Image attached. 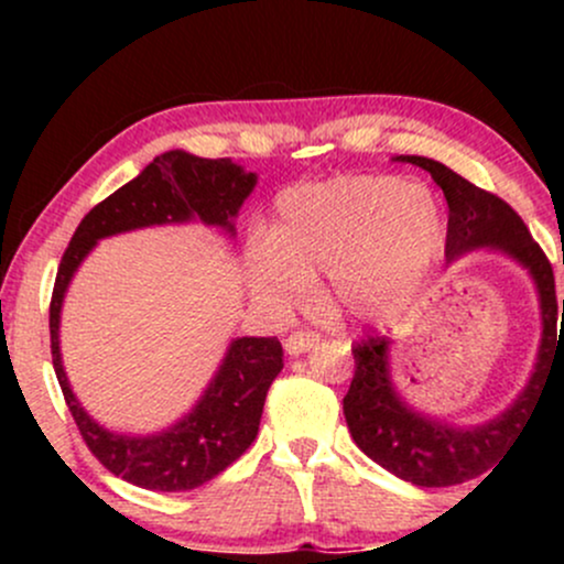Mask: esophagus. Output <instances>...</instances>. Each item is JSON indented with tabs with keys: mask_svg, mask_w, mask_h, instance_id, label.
Masks as SVG:
<instances>
[{
	"mask_svg": "<svg viewBox=\"0 0 564 564\" xmlns=\"http://www.w3.org/2000/svg\"><path fill=\"white\" fill-rule=\"evenodd\" d=\"M318 341H321V336L315 332H294L283 339V349H286L289 355H302V352H307V349H313Z\"/></svg>",
	"mask_w": 564,
	"mask_h": 564,
	"instance_id": "obj_1",
	"label": "esophagus"
}]
</instances>
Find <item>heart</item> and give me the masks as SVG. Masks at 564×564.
<instances>
[{
  "label": "heart",
  "instance_id": "heart-1",
  "mask_svg": "<svg viewBox=\"0 0 564 564\" xmlns=\"http://www.w3.org/2000/svg\"><path fill=\"white\" fill-rule=\"evenodd\" d=\"M443 212L424 185L352 174L281 193L273 232L246 246L249 286L270 313L307 302L313 275L358 321H384L411 304L443 249Z\"/></svg>",
  "mask_w": 564,
  "mask_h": 564
}]
</instances>
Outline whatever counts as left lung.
I'll return each instance as SVG.
<instances>
[{"instance_id":"left-lung-1","label":"left lung","mask_w":564,"mask_h":564,"mask_svg":"<svg viewBox=\"0 0 564 564\" xmlns=\"http://www.w3.org/2000/svg\"><path fill=\"white\" fill-rule=\"evenodd\" d=\"M394 161L422 166L443 187L448 200L445 262L453 264L469 251H498L528 270L541 307V345L528 384L514 403L482 424L456 426L408 405L392 381V341L384 336H368L352 347L355 377L345 394V419L355 445L400 480L422 488H448L494 467L535 411L543 381L564 345V321L556 334L560 302L552 264L507 200L471 185L435 159L398 156Z\"/></svg>"}]
</instances>
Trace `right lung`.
<instances>
[{
	"label": "right lung",
	"instance_id": "1",
	"mask_svg": "<svg viewBox=\"0 0 564 564\" xmlns=\"http://www.w3.org/2000/svg\"><path fill=\"white\" fill-rule=\"evenodd\" d=\"M257 174L230 159H200L166 151L138 177L95 206L82 219L57 268L50 302L53 366L70 416L97 462L121 480L145 490H193L225 471L254 443L264 398L283 368V347L275 336H238L196 405L153 435H124L97 424L76 400L63 368L61 310L79 264L102 238L153 225H215L236 238V217L254 191Z\"/></svg>",
	"mask_w": 564,
	"mask_h": 564
}]
</instances>
